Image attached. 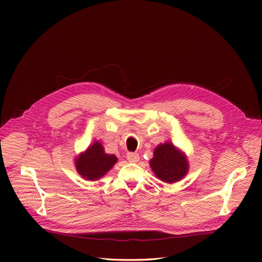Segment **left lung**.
<instances>
[{
  "label": "left lung",
  "instance_id": "left-lung-1",
  "mask_svg": "<svg viewBox=\"0 0 262 262\" xmlns=\"http://www.w3.org/2000/svg\"><path fill=\"white\" fill-rule=\"evenodd\" d=\"M117 161L114 154L105 153L99 142H94V144L76 160V169L85 179L96 180L104 176Z\"/></svg>",
  "mask_w": 262,
  "mask_h": 262
}]
</instances>
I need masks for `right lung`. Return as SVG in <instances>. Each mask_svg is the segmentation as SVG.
<instances>
[{"label":"right lung","mask_w":262,"mask_h":262,"mask_svg":"<svg viewBox=\"0 0 262 262\" xmlns=\"http://www.w3.org/2000/svg\"><path fill=\"white\" fill-rule=\"evenodd\" d=\"M149 163L155 175L165 182L178 181L188 171L185 155L169 142L160 144L155 148L154 157Z\"/></svg>","instance_id":"1"}]
</instances>
